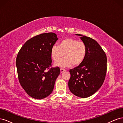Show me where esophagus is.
Segmentation results:
<instances>
[{"mask_svg": "<svg viewBox=\"0 0 123 123\" xmlns=\"http://www.w3.org/2000/svg\"><path fill=\"white\" fill-rule=\"evenodd\" d=\"M66 71V69H64V68H61V73H62L63 72H64Z\"/></svg>", "mask_w": 123, "mask_h": 123, "instance_id": "esophagus-1", "label": "esophagus"}]
</instances>
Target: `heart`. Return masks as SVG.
I'll return each instance as SVG.
<instances>
[{
  "label": "heart",
  "instance_id": "b5f03b06",
  "mask_svg": "<svg viewBox=\"0 0 123 123\" xmlns=\"http://www.w3.org/2000/svg\"><path fill=\"white\" fill-rule=\"evenodd\" d=\"M64 54L65 57L58 61ZM87 48L83 42H79L75 39L66 38L61 41L58 46H53L50 51L51 57L56 66L60 67H69L73 65L79 66L82 63L86 57Z\"/></svg>",
  "mask_w": 123,
  "mask_h": 123
}]
</instances>
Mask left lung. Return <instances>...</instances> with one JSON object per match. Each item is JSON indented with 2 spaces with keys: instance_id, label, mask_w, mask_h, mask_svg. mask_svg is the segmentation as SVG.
Wrapping results in <instances>:
<instances>
[{
  "instance_id": "8db88e82",
  "label": "left lung",
  "mask_w": 123,
  "mask_h": 123,
  "mask_svg": "<svg viewBox=\"0 0 123 123\" xmlns=\"http://www.w3.org/2000/svg\"><path fill=\"white\" fill-rule=\"evenodd\" d=\"M76 35L81 36L80 39L87 48V54L80 65L70 70L68 86L74 95L86 98L94 94L104 83L107 72V56L96 40Z\"/></svg>"
}]
</instances>
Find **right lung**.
Listing matches in <instances>:
<instances>
[{
	"mask_svg": "<svg viewBox=\"0 0 123 123\" xmlns=\"http://www.w3.org/2000/svg\"><path fill=\"white\" fill-rule=\"evenodd\" d=\"M57 39L56 34L52 32L36 35L27 40L17 54L18 80L26 93L33 98L43 99L53 90L61 71L58 67L50 68V51Z\"/></svg>",
	"mask_w": 123,
	"mask_h": 123,
	"instance_id": "1",
	"label": "right lung"
}]
</instances>
